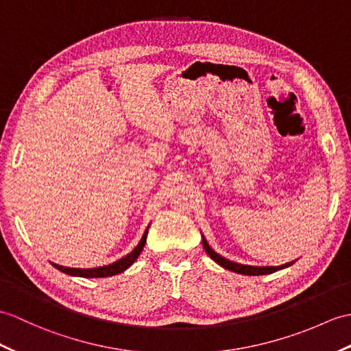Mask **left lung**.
Instances as JSON below:
<instances>
[{"label":"left lung","mask_w":351,"mask_h":351,"mask_svg":"<svg viewBox=\"0 0 351 351\" xmlns=\"http://www.w3.org/2000/svg\"><path fill=\"white\" fill-rule=\"evenodd\" d=\"M202 243H203V248H205L206 254L214 260L215 263H218L221 267L227 269V271H232L236 274H241V275H267V274H274L276 271H281V269H286L289 266H291L293 263L296 262V260H291L289 263H284L281 266H251V265H242V263H236L232 262V260L226 258L223 256H219L215 250L210 248V245L208 243V241L205 239V236L202 234Z\"/></svg>","instance_id":"1"}]
</instances>
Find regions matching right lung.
<instances>
[{"label":"right lung","instance_id":"add662e5","mask_svg":"<svg viewBox=\"0 0 351 351\" xmlns=\"http://www.w3.org/2000/svg\"><path fill=\"white\" fill-rule=\"evenodd\" d=\"M149 226L146 227V230L142 236L141 242L137 243L136 248L130 252V254H127L125 257H122L119 260H117V262H113L110 265H106V266H99V267H89V269H80V267H67V266H61V265H56V263H52L53 267L58 269V271L67 274V275H71V276H82V278H104V276H113L117 274H121L127 271V269L132 266L136 258L141 256V252L145 247L146 243V238H148V229Z\"/></svg>","mask_w":351,"mask_h":351}]
</instances>
